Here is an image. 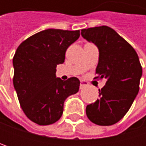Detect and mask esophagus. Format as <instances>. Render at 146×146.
Instances as JSON below:
<instances>
[{
    "label": "esophagus",
    "instance_id": "esophagus-1",
    "mask_svg": "<svg viewBox=\"0 0 146 146\" xmlns=\"http://www.w3.org/2000/svg\"><path fill=\"white\" fill-rule=\"evenodd\" d=\"M88 85H89L88 82H86L84 80H81V82H80V89H84V88L87 87Z\"/></svg>",
    "mask_w": 146,
    "mask_h": 146
}]
</instances>
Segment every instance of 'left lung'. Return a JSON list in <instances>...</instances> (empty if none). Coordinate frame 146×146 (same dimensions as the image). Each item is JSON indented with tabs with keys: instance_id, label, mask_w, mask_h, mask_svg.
I'll return each mask as SVG.
<instances>
[{
	"instance_id": "1",
	"label": "left lung",
	"mask_w": 146,
	"mask_h": 146,
	"mask_svg": "<svg viewBox=\"0 0 146 146\" xmlns=\"http://www.w3.org/2000/svg\"><path fill=\"white\" fill-rule=\"evenodd\" d=\"M81 35L99 49L94 78H106L105 86L99 89L100 98L86 106V115L95 124L113 125L125 116L139 90L142 67L138 54L108 26L84 29Z\"/></svg>"
}]
</instances>
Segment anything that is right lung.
Instances as JSON below:
<instances>
[{
    "label": "right lung",
    "instance_id": "right-lung-1",
    "mask_svg": "<svg viewBox=\"0 0 146 146\" xmlns=\"http://www.w3.org/2000/svg\"><path fill=\"white\" fill-rule=\"evenodd\" d=\"M79 35V30L49 29L26 39L15 52L13 85L17 98L27 117L39 125L58 121L66 98L78 91L79 80L56 78V68L64 62L67 49Z\"/></svg>",
    "mask_w": 146,
    "mask_h": 146
}]
</instances>
